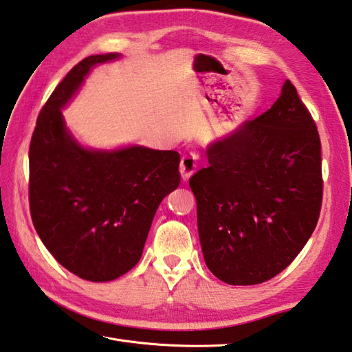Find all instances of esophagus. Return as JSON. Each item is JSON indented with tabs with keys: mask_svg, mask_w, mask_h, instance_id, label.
I'll return each instance as SVG.
<instances>
[{
	"mask_svg": "<svg viewBox=\"0 0 352 352\" xmlns=\"http://www.w3.org/2000/svg\"><path fill=\"white\" fill-rule=\"evenodd\" d=\"M197 170V156L196 155H184L181 160V167H179V171H181V176L184 181L190 179L195 171Z\"/></svg>",
	"mask_w": 352,
	"mask_h": 352,
	"instance_id": "1",
	"label": "esophagus"
}]
</instances>
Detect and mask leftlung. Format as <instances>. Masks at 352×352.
<instances>
[{"mask_svg":"<svg viewBox=\"0 0 352 352\" xmlns=\"http://www.w3.org/2000/svg\"><path fill=\"white\" fill-rule=\"evenodd\" d=\"M190 179L208 269L232 285L269 281L295 260L318 225L320 138L290 80L260 117L206 150Z\"/></svg>","mask_w":352,"mask_h":352,"instance_id":"8db88e82","label":"left lung"}]
</instances>
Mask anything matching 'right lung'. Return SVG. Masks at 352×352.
Here are the masks:
<instances>
[{
	"label": "right lung",
	"mask_w": 352,
	"mask_h": 352,
	"mask_svg": "<svg viewBox=\"0 0 352 352\" xmlns=\"http://www.w3.org/2000/svg\"><path fill=\"white\" fill-rule=\"evenodd\" d=\"M117 56H88L63 77L42 106L28 152L36 232L63 267L94 283L112 281L136 266L157 206L181 184L175 150L91 152L65 129L60 107L91 67Z\"/></svg>",
	"instance_id": "1"
}]
</instances>
